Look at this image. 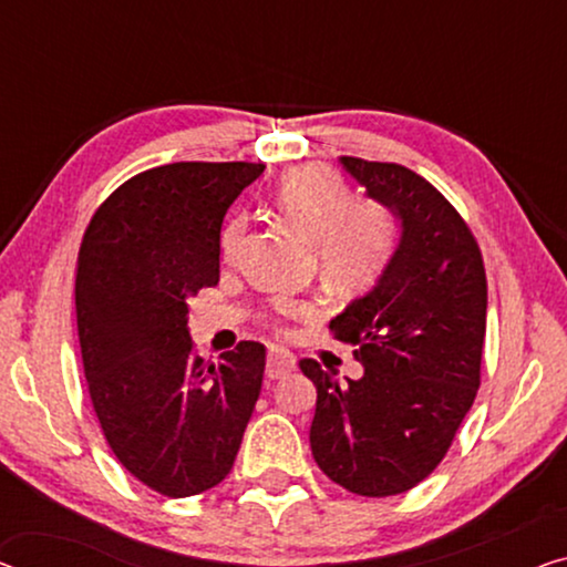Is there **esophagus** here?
Wrapping results in <instances>:
<instances>
[{
	"label": "esophagus",
	"instance_id": "obj_1",
	"mask_svg": "<svg viewBox=\"0 0 567 567\" xmlns=\"http://www.w3.org/2000/svg\"><path fill=\"white\" fill-rule=\"evenodd\" d=\"M295 369V357L285 349H272L267 357V377L269 379H282Z\"/></svg>",
	"mask_w": 567,
	"mask_h": 567
}]
</instances>
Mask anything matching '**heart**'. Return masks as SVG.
<instances>
[{
	"label": "heart",
	"instance_id": "obj_1",
	"mask_svg": "<svg viewBox=\"0 0 567 567\" xmlns=\"http://www.w3.org/2000/svg\"><path fill=\"white\" fill-rule=\"evenodd\" d=\"M277 206L295 229L316 241L326 280L341 287L369 285L382 272L390 234L382 214L351 203L349 185L331 167L306 165L287 173L275 193ZM244 216H231L221 234V251L231 259L244 236Z\"/></svg>",
	"mask_w": 567,
	"mask_h": 567
}]
</instances>
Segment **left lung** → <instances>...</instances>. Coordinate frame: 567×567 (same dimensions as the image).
I'll list each match as a JSON object with an SVG mask.
<instances>
[{
	"instance_id": "1",
	"label": "left lung",
	"mask_w": 567,
	"mask_h": 567,
	"mask_svg": "<svg viewBox=\"0 0 567 567\" xmlns=\"http://www.w3.org/2000/svg\"><path fill=\"white\" fill-rule=\"evenodd\" d=\"M367 196L400 221V241L377 285L331 320L357 346L364 377L302 359L318 390L312 458L359 496L410 492L451 447L481 384L486 272L458 210L425 177L396 163L341 157Z\"/></svg>"
}]
</instances>
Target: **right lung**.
Listing matches in <instances>:
<instances>
[{
    "label": "right lung",
    "mask_w": 567,
    "mask_h": 567,
    "mask_svg": "<svg viewBox=\"0 0 567 567\" xmlns=\"http://www.w3.org/2000/svg\"><path fill=\"white\" fill-rule=\"evenodd\" d=\"M261 163H173L134 175L83 234L75 318L89 394L122 466L183 499L229 476L259 400L265 346L196 357L188 300L218 285L221 224Z\"/></svg>",
    "instance_id": "obj_1"
}]
</instances>
